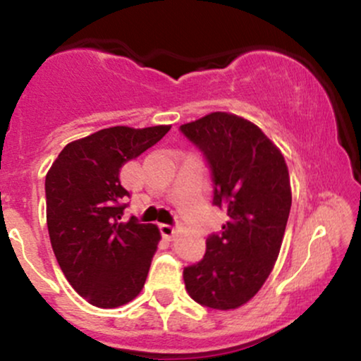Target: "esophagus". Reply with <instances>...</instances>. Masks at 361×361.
<instances>
[{
  "label": "esophagus",
  "mask_w": 361,
  "mask_h": 361,
  "mask_svg": "<svg viewBox=\"0 0 361 361\" xmlns=\"http://www.w3.org/2000/svg\"><path fill=\"white\" fill-rule=\"evenodd\" d=\"M159 231H161V234H163L166 239H173L176 235V233H178L176 227L175 226H169V224H161Z\"/></svg>",
  "instance_id": "obj_1"
}]
</instances>
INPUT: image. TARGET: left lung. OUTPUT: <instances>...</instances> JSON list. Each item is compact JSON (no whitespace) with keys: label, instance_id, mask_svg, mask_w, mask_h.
<instances>
[{"label":"left lung","instance_id":"left-lung-1","mask_svg":"<svg viewBox=\"0 0 361 361\" xmlns=\"http://www.w3.org/2000/svg\"><path fill=\"white\" fill-rule=\"evenodd\" d=\"M204 152L214 205L227 212L221 234L207 238L204 259L183 270L186 292L210 309H238L263 287L287 227L292 190L280 149L258 126L214 111L180 127Z\"/></svg>","mask_w":361,"mask_h":361}]
</instances>
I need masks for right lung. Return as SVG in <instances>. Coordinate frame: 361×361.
<instances>
[{
  "label": "right lung",
  "instance_id": "right-lung-1",
  "mask_svg": "<svg viewBox=\"0 0 361 361\" xmlns=\"http://www.w3.org/2000/svg\"><path fill=\"white\" fill-rule=\"evenodd\" d=\"M171 126H117L73 140L45 176L47 229L62 273L102 309L134 300L146 283L161 234L135 217L122 222L120 168L159 142Z\"/></svg>",
  "mask_w": 361,
  "mask_h": 361
}]
</instances>
